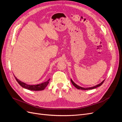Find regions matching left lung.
I'll use <instances>...</instances> for the list:
<instances>
[{
  "instance_id": "obj_1",
  "label": "left lung",
  "mask_w": 122,
  "mask_h": 122,
  "mask_svg": "<svg viewBox=\"0 0 122 122\" xmlns=\"http://www.w3.org/2000/svg\"><path fill=\"white\" fill-rule=\"evenodd\" d=\"M104 80H103L100 83H99V84H98L96 85V86H92V87H81V86H78V85H77V84H76L72 80V79H71V81L72 83L73 84V86H74L76 88H77V89H79V90H92V89H94V88H96V87H99V86H101V85L103 84V83L104 82Z\"/></svg>"
}]
</instances>
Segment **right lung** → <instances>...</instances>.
<instances>
[{"label": "right lung", "instance_id": "1", "mask_svg": "<svg viewBox=\"0 0 122 122\" xmlns=\"http://www.w3.org/2000/svg\"><path fill=\"white\" fill-rule=\"evenodd\" d=\"M15 78H16L17 81L18 83H19L20 86L26 89H27L28 90H31V91H42L45 89V87L47 86V85L48 84L50 79L46 81L43 82L42 83H40L38 84H35V85H30V84H27L25 83L22 81H21L20 80L17 78V77L14 76Z\"/></svg>", "mask_w": 122, "mask_h": 122}]
</instances>
